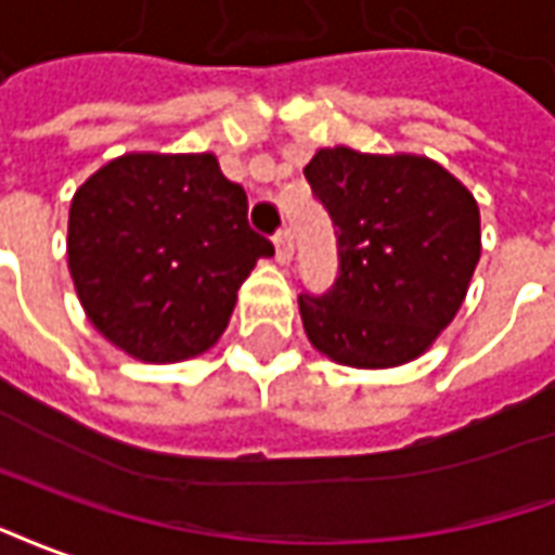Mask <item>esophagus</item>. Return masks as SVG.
Instances as JSON below:
<instances>
[{
	"label": "esophagus",
	"instance_id": "34e87169",
	"mask_svg": "<svg viewBox=\"0 0 555 555\" xmlns=\"http://www.w3.org/2000/svg\"><path fill=\"white\" fill-rule=\"evenodd\" d=\"M274 254H278V262L293 260V233L289 230H278L274 233Z\"/></svg>",
	"mask_w": 555,
	"mask_h": 555
}]
</instances>
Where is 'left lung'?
Returning <instances> with one entry per match:
<instances>
[{"mask_svg":"<svg viewBox=\"0 0 555 555\" xmlns=\"http://www.w3.org/2000/svg\"><path fill=\"white\" fill-rule=\"evenodd\" d=\"M307 183L334 218L339 278L301 295L313 349L354 370L416 361L455 319L482 254L479 204L428 156L322 147Z\"/></svg>","mask_w":555,"mask_h":555,"instance_id":"8db88e82","label":"left lung"}]
</instances>
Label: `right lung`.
I'll return each instance as SVG.
<instances>
[{"label": "right lung", "instance_id": "add662e5", "mask_svg": "<svg viewBox=\"0 0 555 555\" xmlns=\"http://www.w3.org/2000/svg\"><path fill=\"white\" fill-rule=\"evenodd\" d=\"M272 254L212 153H124L70 201L67 269L85 317L135 361L212 349L238 286Z\"/></svg>", "mask_w": 555, "mask_h": 555}]
</instances>
